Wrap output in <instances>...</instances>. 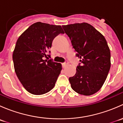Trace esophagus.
<instances>
[{
    "instance_id": "esophagus-1",
    "label": "esophagus",
    "mask_w": 123,
    "mask_h": 123,
    "mask_svg": "<svg viewBox=\"0 0 123 123\" xmlns=\"http://www.w3.org/2000/svg\"><path fill=\"white\" fill-rule=\"evenodd\" d=\"M67 65H68V61H65V62H64V63H62V67H66Z\"/></svg>"
}]
</instances>
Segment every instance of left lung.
I'll list each match as a JSON object with an SVG mask.
<instances>
[{
	"instance_id": "8db88e82",
	"label": "left lung",
	"mask_w": 123,
	"mask_h": 123,
	"mask_svg": "<svg viewBox=\"0 0 123 123\" xmlns=\"http://www.w3.org/2000/svg\"><path fill=\"white\" fill-rule=\"evenodd\" d=\"M73 47L80 58L76 73L69 78L72 89L90 96L102 87L111 67V54L104 36L86 23L62 26Z\"/></svg>"
}]
</instances>
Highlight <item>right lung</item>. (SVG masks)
I'll list each match as a JSON object with an SVG mask.
<instances>
[{
	"label": "right lung",
	"mask_w": 123,
	"mask_h": 123,
	"mask_svg": "<svg viewBox=\"0 0 123 123\" xmlns=\"http://www.w3.org/2000/svg\"><path fill=\"white\" fill-rule=\"evenodd\" d=\"M60 33H64L61 25L37 22L30 26L17 40L12 55L15 71L30 93H46L55 85L62 65L44 58L50 56L47 52L53 40Z\"/></svg>",
	"instance_id": "add662e5"
}]
</instances>
